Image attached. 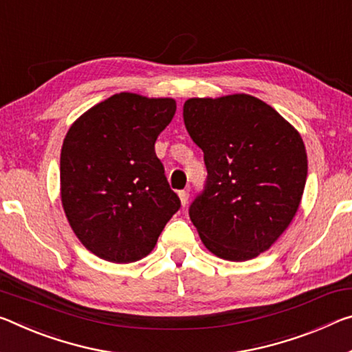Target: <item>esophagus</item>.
<instances>
[{
	"label": "esophagus",
	"mask_w": 352,
	"mask_h": 352,
	"mask_svg": "<svg viewBox=\"0 0 352 352\" xmlns=\"http://www.w3.org/2000/svg\"><path fill=\"white\" fill-rule=\"evenodd\" d=\"M178 197H180L182 206L188 205V200H189V192L188 191H180V192H178Z\"/></svg>",
	"instance_id": "obj_1"
}]
</instances>
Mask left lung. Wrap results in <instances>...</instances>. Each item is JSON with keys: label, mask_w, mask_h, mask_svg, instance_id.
I'll return each instance as SVG.
<instances>
[{"label": "left lung", "mask_w": 352, "mask_h": 352, "mask_svg": "<svg viewBox=\"0 0 352 352\" xmlns=\"http://www.w3.org/2000/svg\"><path fill=\"white\" fill-rule=\"evenodd\" d=\"M183 119L208 170L205 191L189 208L204 246L228 261L255 258L298 213L307 180L302 138L248 94L189 98Z\"/></svg>", "instance_id": "1"}]
</instances>
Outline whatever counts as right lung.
Here are the masks:
<instances>
[{
  "mask_svg": "<svg viewBox=\"0 0 352 352\" xmlns=\"http://www.w3.org/2000/svg\"><path fill=\"white\" fill-rule=\"evenodd\" d=\"M177 111L174 98L120 92L72 124L60 150V202L94 255L133 263L152 252L180 208L155 153Z\"/></svg>",
  "mask_w": 352,
  "mask_h": 352,
  "instance_id": "obj_1",
  "label": "right lung"
}]
</instances>
